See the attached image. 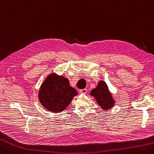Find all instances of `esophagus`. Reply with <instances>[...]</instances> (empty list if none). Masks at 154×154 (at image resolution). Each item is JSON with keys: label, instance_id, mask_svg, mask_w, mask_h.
<instances>
[{"label": "esophagus", "instance_id": "1", "mask_svg": "<svg viewBox=\"0 0 154 154\" xmlns=\"http://www.w3.org/2000/svg\"><path fill=\"white\" fill-rule=\"evenodd\" d=\"M87 92V89H80L79 90V93L81 94H86Z\"/></svg>", "mask_w": 154, "mask_h": 154}]
</instances>
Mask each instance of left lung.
<instances>
[{"label": "left lung", "instance_id": "8db88e82", "mask_svg": "<svg viewBox=\"0 0 154 154\" xmlns=\"http://www.w3.org/2000/svg\"><path fill=\"white\" fill-rule=\"evenodd\" d=\"M91 95L94 96L98 104L103 109H109L114 105V100L104 81L99 82L97 87L93 89Z\"/></svg>", "mask_w": 154, "mask_h": 154}]
</instances>
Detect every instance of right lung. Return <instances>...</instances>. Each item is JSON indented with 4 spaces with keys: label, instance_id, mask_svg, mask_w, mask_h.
Here are the masks:
<instances>
[{
    "label": "right lung",
    "instance_id": "1",
    "mask_svg": "<svg viewBox=\"0 0 154 154\" xmlns=\"http://www.w3.org/2000/svg\"><path fill=\"white\" fill-rule=\"evenodd\" d=\"M77 92L69 85V80L55 74L50 75L39 90L41 103L48 111L58 113L66 109Z\"/></svg>",
    "mask_w": 154,
    "mask_h": 154
}]
</instances>
